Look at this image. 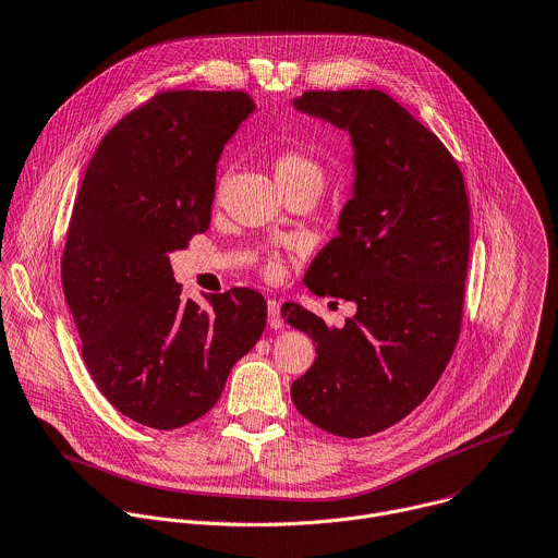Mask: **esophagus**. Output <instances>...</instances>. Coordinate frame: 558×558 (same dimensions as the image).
I'll return each mask as SVG.
<instances>
[{
    "instance_id": "1",
    "label": "esophagus",
    "mask_w": 558,
    "mask_h": 558,
    "mask_svg": "<svg viewBox=\"0 0 558 558\" xmlns=\"http://www.w3.org/2000/svg\"><path fill=\"white\" fill-rule=\"evenodd\" d=\"M267 322L271 328H282L284 319L280 315V302L278 300H269L267 302Z\"/></svg>"
}]
</instances>
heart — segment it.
<instances>
[{
	"mask_svg": "<svg viewBox=\"0 0 558 558\" xmlns=\"http://www.w3.org/2000/svg\"><path fill=\"white\" fill-rule=\"evenodd\" d=\"M271 170L276 174V181L280 183V189L284 191V195L295 193V191L319 193L324 185L322 163L300 148H280L271 157ZM260 271L267 278H280L284 274V258L276 252L265 254V258L260 263Z\"/></svg>",
	"mask_w": 558,
	"mask_h": 558,
	"instance_id": "b5f03b06",
	"label": "heart"
}]
</instances>
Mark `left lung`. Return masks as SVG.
<instances>
[{
	"instance_id": "left-lung-1",
	"label": "left lung",
	"mask_w": 558,
	"mask_h": 558,
	"mask_svg": "<svg viewBox=\"0 0 558 558\" xmlns=\"http://www.w3.org/2000/svg\"><path fill=\"white\" fill-rule=\"evenodd\" d=\"M295 107L352 137L354 189L304 284L356 313L330 328L284 304L317 359L293 381L298 412L341 438L379 434L414 412L456 350L469 269L471 210L447 146L377 89L304 92Z\"/></svg>"
}]
</instances>
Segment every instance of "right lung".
<instances>
[{
  "label": "right lung",
  "mask_w": 558,
  "mask_h": 558,
  "mask_svg": "<svg viewBox=\"0 0 558 558\" xmlns=\"http://www.w3.org/2000/svg\"><path fill=\"white\" fill-rule=\"evenodd\" d=\"M254 109L245 92H159L116 122L85 170L63 293L94 384L140 425L168 432L208 414L265 330L258 291L202 306L168 263L210 228L217 161Z\"/></svg>",
  "instance_id": "right-lung-1"
}]
</instances>
